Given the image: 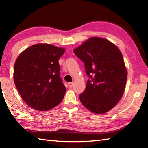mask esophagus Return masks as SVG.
<instances>
[{
    "label": "esophagus",
    "mask_w": 148,
    "mask_h": 148,
    "mask_svg": "<svg viewBox=\"0 0 148 148\" xmlns=\"http://www.w3.org/2000/svg\"><path fill=\"white\" fill-rule=\"evenodd\" d=\"M68 85H69L70 88H72V86H73V85H74V83H73V82H71V83H69Z\"/></svg>",
    "instance_id": "obj_1"
}]
</instances>
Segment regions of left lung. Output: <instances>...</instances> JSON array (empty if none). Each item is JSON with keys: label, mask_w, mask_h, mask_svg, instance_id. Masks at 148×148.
<instances>
[{"label": "left lung", "mask_w": 148, "mask_h": 148, "mask_svg": "<svg viewBox=\"0 0 148 148\" xmlns=\"http://www.w3.org/2000/svg\"><path fill=\"white\" fill-rule=\"evenodd\" d=\"M74 53L84 62L89 77L86 89L79 95L82 104L95 114L108 112L121 99L127 82L121 51L107 40L92 37Z\"/></svg>", "instance_id": "1"}]
</instances>
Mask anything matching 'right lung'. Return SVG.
Listing matches in <instances>:
<instances>
[{"mask_svg": "<svg viewBox=\"0 0 148 148\" xmlns=\"http://www.w3.org/2000/svg\"><path fill=\"white\" fill-rule=\"evenodd\" d=\"M65 50L48 44L28 47L14 64V83L30 107L47 111L63 99L66 87L60 77L59 59Z\"/></svg>", "mask_w": 148, "mask_h": 148, "instance_id": "right-lung-1", "label": "right lung"}]
</instances>
